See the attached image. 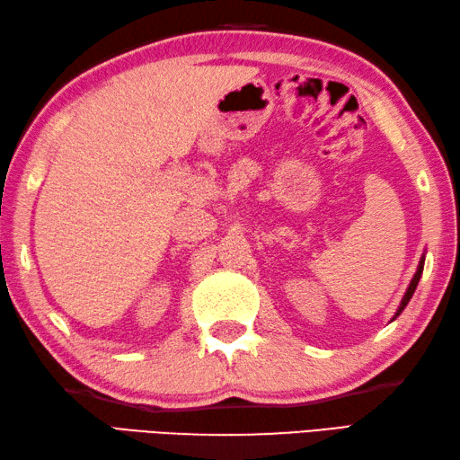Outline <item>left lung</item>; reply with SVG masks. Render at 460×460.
Wrapping results in <instances>:
<instances>
[{"mask_svg": "<svg viewBox=\"0 0 460 460\" xmlns=\"http://www.w3.org/2000/svg\"><path fill=\"white\" fill-rule=\"evenodd\" d=\"M422 268H424V260H420V264H419V270H417V274H414V279L411 280V286H409V290H406V294H404V298H402V302H401V306H398V310H396V316L401 314V312L404 310V306L409 305V300L412 298V294H414V290H417V284H419V280H420V274H422ZM394 316V318H396Z\"/></svg>", "mask_w": 460, "mask_h": 460, "instance_id": "1", "label": "left lung"}]
</instances>
